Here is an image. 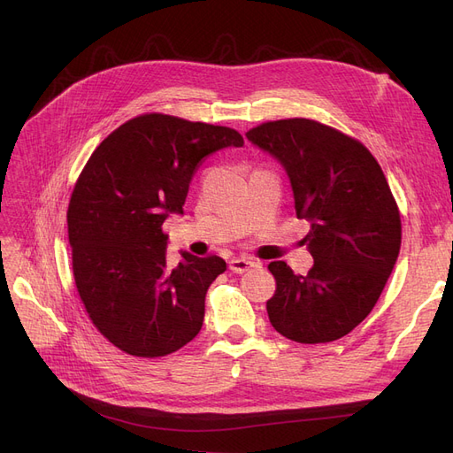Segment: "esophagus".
I'll return each mask as SVG.
<instances>
[{"mask_svg": "<svg viewBox=\"0 0 453 453\" xmlns=\"http://www.w3.org/2000/svg\"><path fill=\"white\" fill-rule=\"evenodd\" d=\"M255 266H258V265L255 263V260H251L248 257H236V258H232L230 263H228V268L234 272V273H243V272H248V270H251Z\"/></svg>", "mask_w": 453, "mask_h": 453, "instance_id": "1", "label": "esophagus"}]
</instances>
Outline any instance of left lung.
<instances>
[{"instance_id":"8db88e82","label":"left lung","mask_w":453,"mask_h":453,"mask_svg":"<svg viewBox=\"0 0 453 453\" xmlns=\"http://www.w3.org/2000/svg\"><path fill=\"white\" fill-rule=\"evenodd\" d=\"M248 140L281 164L296 217L310 223L306 276L283 260L268 265L278 285L266 303L270 323L300 344L346 336L372 311L401 250L386 175L363 143L310 119L265 122Z\"/></svg>"}]
</instances>
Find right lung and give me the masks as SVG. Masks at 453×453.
<instances>
[{
  "label": "right lung",
  "instance_id": "add662e5",
  "mask_svg": "<svg viewBox=\"0 0 453 453\" xmlns=\"http://www.w3.org/2000/svg\"><path fill=\"white\" fill-rule=\"evenodd\" d=\"M232 128L149 113L96 147L67 208L81 300L96 328L135 357H164L202 328L205 293L226 263L217 255L170 266L162 223L183 215L198 164L242 147Z\"/></svg>",
  "mask_w": 453,
  "mask_h": 453
}]
</instances>
